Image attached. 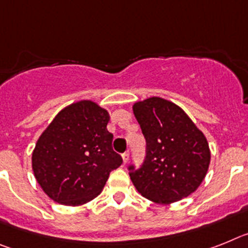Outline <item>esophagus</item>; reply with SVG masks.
<instances>
[{
	"label": "esophagus",
	"instance_id": "esophagus-1",
	"mask_svg": "<svg viewBox=\"0 0 248 248\" xmlns=\"http://www.w3.org/2000/svg\"><path fill=\"white\" fill-rule=\"evenodd\" d=\"M128 160H130V154H128V152H124V154L122 155V161H124V163H127Z\"/></svg>",
	"mask_w": 248,
	"mask_h": 248
}]
</instances>
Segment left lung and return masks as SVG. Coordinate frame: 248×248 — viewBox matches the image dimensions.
I'll return each mask as SVG.
<instances>
[{
  "mask_svg": "<svg viewBox=\"0 0 248 248\" xmlns=\"http://www.w3.org/2000/svg\"><path fill=\"white\" fill-rule=\"evenodd\" d=\"M133 115L146 139L141 169L130 166L133 186L160 204L185 199L199 188L211 161L208 142L195 122L176 103L161 97L135 102Z\"/></svg>",
  "mask_w": 248,
  "mask_h": 248,
  "instance_id": "8db88e82",
  "label": "left lung"
}]
</instances>
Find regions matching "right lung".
I'll return each mask as SVG.
<instances>
[{
	"mask_svg": "<svg viewBox=\"0 0 248 248\" xmlns=\"http://www.w3.org/2000/svg\"><path fill=\"white\" fill-rule=\"evenodd\" d=\"M108 111L91 100L71 103L38 137L32 170L41 188L57 203L81 206L97 197L121 156L112 148Z\"/></svg>",
	"mask_w": 248,
	"mask_h": 248,
	"instance_id": "obj_1",
	"label": "right lung"
}]
</instances>
